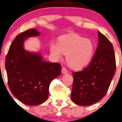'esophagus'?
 I'll return each mask as SVG.
<instances>
[{"label":"esophagus","mask_w":122,"mask_h":122,"mask_svg":"<svg viewBox=\"0 0 122 122\" xmlns=\"http://www.w3.org/2000/svg\"><path fill=\"white\" fill-rule=\"evenodd\" d=\"M61 72H62V74H66V73H68V70L65 67H62V70H61Z\"/></svg>","instance_id":"obj_1"}]
</instances>
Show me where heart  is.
Masks as SVG:
<instances>
[{"label": "heart", "instance_id": "obj_1", "mask_svg": "<svg viewBox=\"0 0 122 122\" xmlns=\"http://www.w3.org/2000/svg\"><path fill=\"white\" fill-rule=\"evenodd\" d=\"M51 55L56 60L66 55V61L71 68L79 70L91 62L95 52V45L91 39L76 34L60 37L58 43L50 44Z\"/></svg>", "mask_w": 122, "mask_h": 122}]
</instances>
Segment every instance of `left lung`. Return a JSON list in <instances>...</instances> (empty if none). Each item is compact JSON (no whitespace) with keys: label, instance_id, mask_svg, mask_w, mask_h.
<instances>
[{"label":"left lung","instance_id":"left-lung-1","mask_svg":"<svg viewBox=\"0 0 122 122\" xmlns=\"http://www.w3.org/2000/svg\"><path fill=\"white\" fill-rule=\"evenodd\" d=\"M98 45L88 67L73 73L71 98L76 104H94L106 95L116 71V59L113 45L100 31Z\"/></svg>","mask_w":122,"mask_h":122}]
</instances>
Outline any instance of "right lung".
Returning a JSON list of instances; mask_svg holds the SVG:
<instances>
[{
    "label": "right lung",
    "mask_w": 122,
    "mask_h": 122,
    "mask_svg": "<svg viewBox=\"0 0 122 122\" xmlns=\"http://www.w3.org/2000/svg\"><path fill=\"white\" fill-rule=\"evenodd\" d=\"M40 35L35 28L20 33L10 45L6 57L9 89L16 98L28 106H37L46 101L51 82L61 74L60 64L43 61L40 53L24 49L27 38Z\"/></svg>",
    "instance_id": "obj_1"
}]
</instances>
